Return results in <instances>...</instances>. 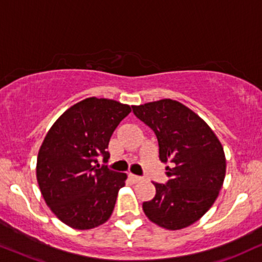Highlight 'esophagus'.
<instances>
[{"instance_id": "esophagus-1", "label": "esophagus", "mask_w": 262, "mask_h": 262, "mask_svg": "<svg viewBox=\"0 0 262 262\" xmlns=\"http://www.w3.org/2000/svg\"><path fill=\"white\" fill-rule=\"evenodd\" d=\"M128 178L130 179V181L133 182V183H138V182H140V181H141V178L139 177V176L132 174V173H129V174H128Z\"/></svg>"}]
</instances>
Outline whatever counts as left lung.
Instances as JSON below:
<instances>
[{
  "label": "left lung",
  "instance_id": "1",
  "mask_svg": "<svg viewBox=\"0 0 262 262\" xmlns=\"http://www.w3.org/2000/svg\"><path fill=\"white\" fill-rule=\"evenodd\" d=\"M133 107L155 133L166 184L154 183L156 195L143 210L151 222L171 231L193 225L215 203L226 176L225 151L209 125L178 101L163 99Z\"/></svg>",
  "mask_w": 262,
  "mask_h": 262
}]
</instances>
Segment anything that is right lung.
I'll list each match as a JSON object with an SVG mask.
<instances>
[{"label":"right lung","mask_w":262,"mask_h":262,"mask_svg":"<svg viewBox=\"0 0 262 262\" xmlns=\"http://www.w3.org/2000/svg\"><path fill=\"white\" fill-rule=\"evenodd\" d=\"M130 111L115 100L89 97L68 108L46 134L37 183L47 206L72 228H95L112 215L127 174L100 167L97 157L107 162L111 135Z\"/></svg>","instance_id":"add662e5"}]
</instances>
